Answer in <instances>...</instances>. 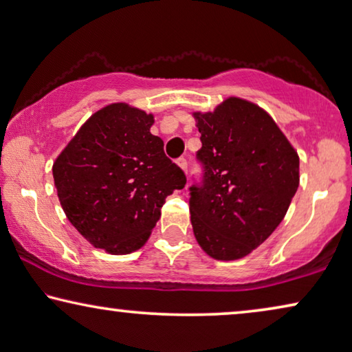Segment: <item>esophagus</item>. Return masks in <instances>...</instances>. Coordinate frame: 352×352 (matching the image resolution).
Instances as JSON below:
<instances>
[{
  "instance_id": "1",
  "label": "esophagus",
  "mask_w": 352,
  "mask_h": 352,
  "mask_svg": "<svg viewBox=\"0 0 352 352\" xmlns=\"http://www.w3.org/2000/svg\"><path fill=\"white\" fill-rule=\"evenodd\" d=\"M177 164H178V167H180V169L185 172V174H188V161L185 160V158H180L177 161Z\"/></svg>"
}]
</instances>
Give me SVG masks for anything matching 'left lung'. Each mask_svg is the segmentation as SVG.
<instances>
[{"label":"left lung","instance_id":"1","mask_svg":"<svg viewBox=\"0 0 352 352\" xmlns=\"http://www.w3.org/2000/svg\"><path fill=\"white\" fill-rule=\"evenodd\" d=\"M201 133L204 185L191 186L194 237L210 258L235 261L270 237L298 188V155L275 120L229 96L212 112H192Z\"/></svg>","mask_w":352,"mask_h":352}]
</instances>
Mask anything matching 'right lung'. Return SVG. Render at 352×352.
<instances>
[{
	"label": "right lung",
	"instance_id": "add662e5",
	"mask_svg": "<svg viewBox=\"0 0 352 352\" xmlns=\"http://www.w3.org/2000/svg\"><path fill=\"white\" fill-rule=\"evenodd\" d=\"M153 113L126 102L94 112L55 160L52 172L67 219L94 248H142L166 197L186 183L150 133Z\"/></svg>",
	"mask_w": 352,
	"mask_h": 352
}]
</instances>
